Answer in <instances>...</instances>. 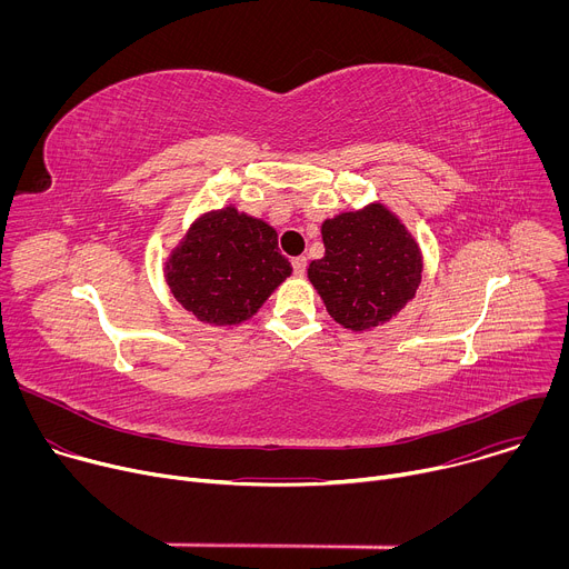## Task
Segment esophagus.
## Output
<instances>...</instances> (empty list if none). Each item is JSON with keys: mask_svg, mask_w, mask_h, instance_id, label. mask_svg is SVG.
<instances>
[{"mask_svg": "<svg viewBox=\"0 0 569 569\" xmlns=\"http://www.w3.org/2000/svg\"><path fill=\"white\" fill-rule=\"evenodd\" d=\"M306 266H308L306 257H297V259H292V272H295L297 277H303V272H306Z\"/></svg>", "mask_w": 569, "mask_h": 569, "instance_id": "34e87169", "label": "esophagus"}]
</instances>
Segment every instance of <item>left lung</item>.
I'll return each mask as SVG.
<instances>
[{
  "instance_id": "obj_1",
  "label": "left lung",
  "mask_w": 569,
  "mask_h": 569,
  "mask_svg": "<svg viewBox=\"0 0 569 569\" xmlns=\"http://www.w3.org/2000/svg\"><path fill=\"white\" fill-rule=\"evenodd\" d=\"M323 252L308 279L340 327L362 333L382 327L412 301L423 274L417 238L382 202L321 222Z\"/></svg>"
}]
</instances>
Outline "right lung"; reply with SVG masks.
<instances>
[{
	"instance_id": "right-lung-1",
	"label": "right lung",
	"mask_w": 569,
	"mask_h": 569,
	"mask_svg": "<svg viewBox=\"0 0 569 569\" xmlns=\"http://www.w3.org/2000/svg\"><path fill=\"white\" fill-rule=\"evenodd\" d=\"M290 274L274 227L233 204L196 218L164 263L173 297L211 327L250 319Z\"/></svg>"
}]
</instances>
